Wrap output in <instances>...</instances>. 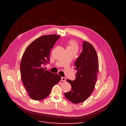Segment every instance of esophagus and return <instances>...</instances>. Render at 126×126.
<instances>
[{
  "label": "esophagus",
  "instance_id": "1",
  "mask_svg": "<svg viewBox=\"0 0 126 126\" xmlns=\"http://www.w3.org/2000/svg\"><path fill=\"white\" fill-rule=\"evenodd\" d=\"M66 80V79L65 77H62L61 78V81L62 82H65Z\"/></svg>",
  "mask_w": 126,
  "mask_h": 126
}]
</instances>
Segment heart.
<instances>
[{
  "mask_svg": "<svg viewBox=\"0 0 126 126\" xmlns=\"http://www.w3.org/2000/svg\"><path fill=\"white\" fill-rule=\"evenodd\" d=\"M69 47H71L73 48L74 49H76L77 50L78 49V46L77 45V44L76 43V42H74V41H71L70 42V46H69Z\"/></svg>",
  "mask_w": 126,
  "mask_h": 126,
  "instance_id": "b5f03b06",
  "label": "heart"
}]
</instances>
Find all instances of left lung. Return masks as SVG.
<instances>
[{
    "mask_svg": "<svg viewBox=\"0 0 126 126\" xmlns=\"http://www.w3.org/2000/svg\"><path fill=\"white\" fill-rule=\"evenodd\" d=\"M97 52L92 44L86 41L83 43V50L75 62L77 70L75 80L67 81L72 87L65 93V97L70 102L78 104L85 101L93 91L99 70Z\"/></svg>",
    "mask_w": 126,
    "mask_h": 126,
    "instance_id": "1",
    "label": "left lung"
}]
</instances>
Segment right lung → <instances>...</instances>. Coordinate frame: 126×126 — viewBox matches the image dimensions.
I'll return each mask as SVG.
<instances>
[{
	"mask_svg": "<svg viewBox=\"0 0 126 126\" xmlns=\"http://www.w3.org/2000/svg\"><path fill=\"white\" fill-rule=\"evenodd\" d=\"M60 37L56 34L47 35L37 38L25 49L20 63L21 78L29 97L39 101L49 95L53 86L61 77L44 69L49 63L51 49Z\"/></svg>",
	"mask_w": 126,
	"mask_h": 126,
	"instance_id": "obj_1",
	"label": "right lung"
}]
</instances>
